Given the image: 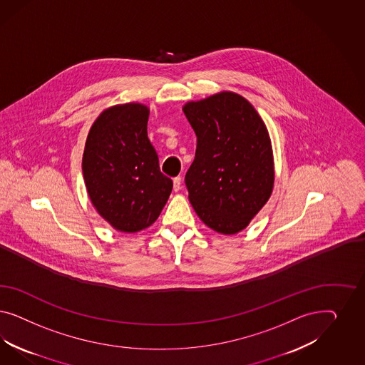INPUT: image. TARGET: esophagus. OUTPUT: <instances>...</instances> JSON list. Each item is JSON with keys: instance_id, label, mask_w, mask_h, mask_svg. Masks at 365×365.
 Instances as JSON below:
<instances>
[{"instance_id": "obj_1", "label": "esophagus", "mask_w": 365, "mask_h": 365, "mask_svg": "<svg viewBox=\"0 0 365 365\" xmlns=\"http://www.w3.org/2000/svg\"><path fill=\"white\" fill-rule=\"evenodd\" d=\"M182 188V179L180 177L174 178V191H179Z\"/></svg>"}]
</instances>
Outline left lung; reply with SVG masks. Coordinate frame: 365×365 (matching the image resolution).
Listing matches in <instances>:
<instances>
[{
	"label": "left lung",
	"mask_w": 365,
	"mask_h": 365,
	"mask_svg": "<svg viewBox=\"0 0 365 365\" xmlns=\"http://www.w3.org/2000/svg\"><path fill=\"white\" fill-rule=\"evenodd\" d=\"M183 112L197 135L195 158L185 177L188 199L212 230L241 232L267 202L274 183L265 123L232 92L187 103Z\"/></svg>",
	"instance_id": "obj_1"
}]
</instances>
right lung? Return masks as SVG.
Returning <instances> with one entry per match:
<instances>
[{
  "label": "right lung",
  "mask_w": 365,
  "mask_h": 365,
  "mask_svg": "<svg viewBox=\"0 0 365 365\" xmlns=\"http://www.w3.org/2000/svg\"><path fill=\"white\" fill-rule=\"evenodd\" d=\"M147 122L145 106L110 107L93 123L83 155L89 198L120 232H139L153 225L173 190V180L160 171L147 136Z\"/></svg>",
  "instance_id": "add662e5"
}]
</instances>
